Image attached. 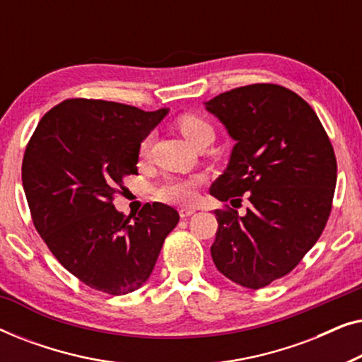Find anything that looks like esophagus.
Masks as SVG:
<instances>
[{
    "label": "esophagus",
    "instance_id": "34e87169",
    "mask_svg": "<svg viewBox=\"0 0 362 362\" xmlns=\"http://www.w3.org/2000/svg\"><path fill=\"white\" fill-rule=\"evenodd\" d=\"M196 212V209H192V207H181L180 209V216L182 217V219H186V217L192 216Z\"/></svg>",
    "mask_w": 362,
    "mask_h": 362
}]
</instances>
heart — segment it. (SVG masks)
<instances>
[{
    "label": "heart",
    "instance_id": "heart-1",
    "mask_svg": "<svg viewBox=\"0 0 362 362\" xmlns=\"http://www.w3.org/2000/svg\"><path fill=\"white\" fill-rule=\"evenodd\" d=\"M177 128L182 135L186 136V140L196 145L201 138L214 136L212 127L207 123L204 118L192 115V113H186L181 115L176 120ZM151 148V136L148 135L141 140L140 146H138V156L146 158ZM201 185L199 176H171L166 177L160 186L155 189V194L158 199L171 202V204H191L196 199V189Z\"/></svg>",
    "mask_w": 362,
    "mask_h": 362
}]
</instances>
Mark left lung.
<instances>
[{"mask_svg": "<svg viewBox=\"0 0 362 362\" xmlns=\"http://www.w3.org/2000/svg\"><path fill=\"white\" fill-rule=\"evenodd\" d=\"M206 108L235 140L211 194L250 202L245 216L216 209L212 260L229 280L259 290L290 274L320 239L334 196L333 145L313 108L276 83L232 88Z\"/></svg>", "mask_w": 362, "mask_h": 362, "instance_id": "8db88e82", "label": "left lung"}]
</instances>
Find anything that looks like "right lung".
<instances>
[{
	"mask_svg": "<svg viewBox=\"0 0 362 362\" xmlns=\"http://www.w3.org/2000/svg\"><path fill=\"white\" fill-rule=\"evenodd\" d=\"M168 113L125 103L67 98L41 118L23 158L34 227L74 276L108 295L150 279L180 214L145 204L127 217L113 206L123 177L136 175L138 146Z\"/></svg>",
	"mask_w": 362,
	"mask_h": 362,
	"instance_id": "1",
	"label": "right lung"
}]
</instances>
